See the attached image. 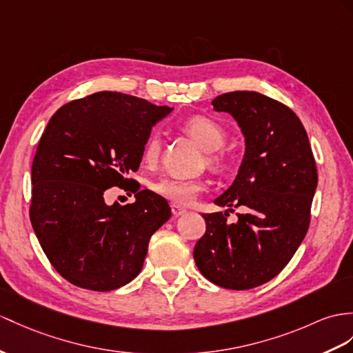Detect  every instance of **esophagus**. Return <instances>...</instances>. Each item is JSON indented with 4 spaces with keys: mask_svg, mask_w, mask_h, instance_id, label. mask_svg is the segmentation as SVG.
Listing matches in <instances>:
<instances>
[{
    "mask_svg": "<svg viewBox=\"0 0 353 353\" xmlns=\"http://www.w3.org/2000/svg\"><path fill=\"white\" fill-rule=\"evenodd\" d=\"M170 210H172V214H174V217L183 216V214L185 212V210H184V208H181V206H179V205H172V206H170Z\"/></svg>",
    "mask_w": 353,
    "mask_h": 353,
    "instance_id": "1",
    "label": "esophagus"
}]
</instances>
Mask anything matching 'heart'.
<instances>
[{
    "instance_id": "obj_1",
    "label": "heart",
    "mask_w": 353,
    "mask_h": 353,
    "mask_svg": "<svg viewBox=\"0 0 353 353\" xmlns=\"http://www.w3.org/2000/svg\"><path fill=\"white\" fill-rule=\"evenodd\" d=\"M183 130L190 134L206 152V165L217 175H225L234 168V159L225 152H219L226 143L228 132L217 119L205 115H194L183 123ZM161 154L159 134H151L142 150L145 165H156ZM151 188L174 205H190L197 196L205 192V183L201 179H184L166 176L154 183Z\"/></svg>"
}]
</instances>
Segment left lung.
I'll return each mask as SVG.
<instances>
[{
	"mask_svg": "<svg viewBox=\"0 0 353 353\" xmlns=\"http://www.w3.org/2000/svg\"><path fill=\"white\" fill-rule=\"evenodd\" d=\"M229 112L245 136L235 178L216 203L239 208L203 214L206 230L194 245V262L214 285L247 290L281 272L307 234L317 185L313 151L303 123L290 108L256 91L226 92L212 100Z\"/></svg>",
	"mask_w": 353,
	"mask_h": 353,
	"instance_id": "8db88e82",
	"label": "left lung"
}]
</instances>
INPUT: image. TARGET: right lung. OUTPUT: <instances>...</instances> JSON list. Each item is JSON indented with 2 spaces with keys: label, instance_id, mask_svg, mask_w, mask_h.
Returning <instances> with one entry per match:
<instances>
[{
  "label": "right lung",
  "instance_id": "1",
  "mask_svg": "<svg viewBox=\"0 0 353 353\" xmlns=\"http://www.w3.org/2000/svg\"><path fill=\"white\" fill-rule=\"evenodd\" d=\"M170 110L101 91L68 101L49 119L32 160L30 220L50 265L72 285L108 292L141 272L170 208L130 175L152 125ZM110 186L136 192L137 201L106 205Z\"/></svg>",
  "mask_w": 353,
  "mask_h": 353
}]
</instances>
